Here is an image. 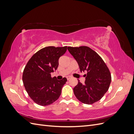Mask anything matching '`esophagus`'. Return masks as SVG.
Listing matches in <instances>:
<instances>
[{
  "label": "esophagus",
  "mask_w": 134,
  "mask_h": 134,
  "mask_svg": "<svg viewBox=\"0 0 134 134\" xmlns=\"http://www.w3.org/2000/svg\"><path fill=\"white\" fill-rule=\"evenodd\" d=\"M66 78H67V80H69L70 79H71V77L70 76H67V77H66Z\"/></svg>",
  "instance_id": "obj_1"
}]
</instances>
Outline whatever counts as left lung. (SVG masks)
<instances>
[{
	"label": "left lung",
	"mask_w": 134,
	"mask_h": 134,
	"mask_svg": "<svg viewBox=\"0 0 134 134\" xmlns=\"http://www.w3.org/2000/svg\"><path fill=\"white\" fill-rule=\"evenodd\" d=\"M68 50L78 64L80 71H87L86 81L73 88L74 93L81 102L91 104L100 100L108 91L111 75L100 56L87 46L68 47Z\"/></svg>",
	"instance_id": "left-lung-1"
}]
</instances>
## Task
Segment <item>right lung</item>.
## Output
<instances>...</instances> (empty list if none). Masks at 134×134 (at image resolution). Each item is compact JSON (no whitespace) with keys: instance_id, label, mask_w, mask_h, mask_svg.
<instances>
[{"instance_id":"1","label":"right lung","mask_w":134,"mask_h":134,"mask_svg":"<svg viewBox=\"0 0 134 134\" xmlns=\"http://www.w3.org/2000/svg\"><path fill=\"white\" fill-rule=\"evenodd\" d=\"M67 50V46H48L35 53L23 70L22 80L30 98L40 106H47L57 100L67 79L52 78L51 72L57 69L59 59Z\"/></svg>"}]
</instances>
